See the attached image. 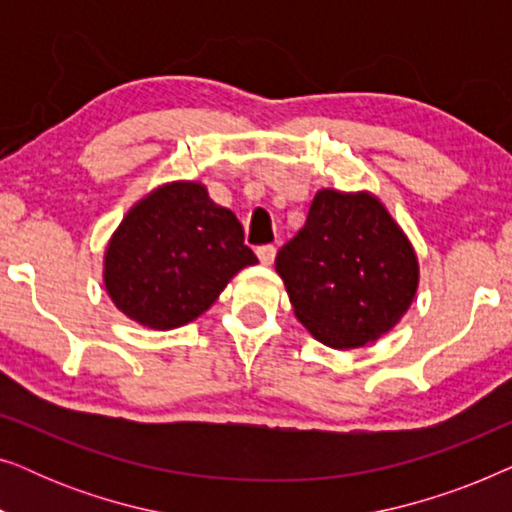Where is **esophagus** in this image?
Here are the masks:
<instances>
[{
    "label": "esophagus",
    "instance_id": "esophagus-1",
    "mask_svg": "<svg viewBox=\"0 0 512 512\" xmlns=\"http://www.w3.org/2000/svg\"><path fill=\"white\" fill-rule=\"evenodd\" d=\"M256 256L263 265H272V261H275V256H277V247L275 244H263V247L256 249Z\"/></svg>",
    "mask_w": 512,
    "mask_h": 512
}]
</instances>
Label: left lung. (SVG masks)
I'll return each instance as SVG.
<instances>
[{"instance_id":"obj_1","label":"left lung","mask_w":512,"mask_h":512,"mask_svg":"<svg viewBox=\"0 0 512 512\" xmlns=\"http://www.w3.org/2000/svg\"><path fill=\"white\" fill-rule=\"evenodd\" d=\"M275 268L300 324L333 349L391 331L419 282L415 251L382 202L333 188L314 195L305 226L279 249Z\"/></svg>"}]
</instances>
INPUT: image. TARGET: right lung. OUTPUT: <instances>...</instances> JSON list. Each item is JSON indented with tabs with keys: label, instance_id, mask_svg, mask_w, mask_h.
<instances>
[{
	"label": "right lung",
	"instance_id": "add662e5",
	"mask_svg": "<svg viewBox=\"0 0 512 512\" xmlns=\"http://www.w3.org/2000/svg\"><path fill=\"white\" fill-rule=\"evenodd\" d=\"M254 263L237 216L209 200L202 184L174 181L125 214L104 256V286L132 321L170 331L209 310Z\"/></svg>",
	"mask_w": 512,
	"mask_h": 512
}]
</instances>
